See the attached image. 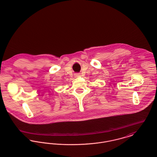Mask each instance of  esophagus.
Masks as SVG:
<instances>
[{"label": "esophagus", "instance_id": "1", "mask_svg": "<svg viewBox=\"0 0 157 157\" xmlns=\"http://www.w3.org/2000/svg\"><path fill=\"white\" fill-rule=\"evenodd\" d=\"M75 78H77V77H79V76H81V74L80 73H75Z\"/></svg>", "mask_w": 157, "mask_h": 157}]
</instances>
